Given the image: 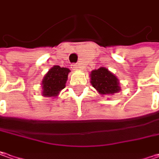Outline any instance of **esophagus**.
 Instances as JSON below:
<instances>
[{
	"instance_id": "34e87169",
	"label": "esophagus",
	"mask_w": 159,
	"mask_h": 159,
	"mask_svg": "<svg viewBox=\"0 0 159 159\" xmlns=\"http://www.w3.org/2000/svg\"><path fill=\"white\" fill-rule=\"evenodd\" d=\"M72 68L74 70H79V69H81V66L79 64H73Z\"/></svg>"
}]
</instances>
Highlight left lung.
I'll return each mask as SVG.
<instances>
[{"label":"left lung","instance_id":"1","mask_svg":"<svg viewBox=\"0 0 159 159\" xmlns=\"http://www.w3.org/2000/svg\"><path fill=\"white\" fill-rule=\"evenodd\" d=\"M90 78L91 84L100 95H113L121 91L119 79L104 66L93 70Z\"/></svg>","mask_w":159,"mask_h":159}]
</instances>
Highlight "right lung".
<instances>
[{
    "instance_id": "right-lung-1",
    "label": "right lung",
    "mask_w": 159,
    "mask_h": 159,
    "mask_svg": "<svg viewBox=\"0 0 159 159\" xmlns=\"http://www.w3.org/2000/svg\"><path fill=\"white\" fill-rule=\"evenodd\" d=\"M70 70L66 67L53 66L45 74L42 81V95L43 97L57 98L59 93L66 87Z\"/></svg>"
}]
</instances>
